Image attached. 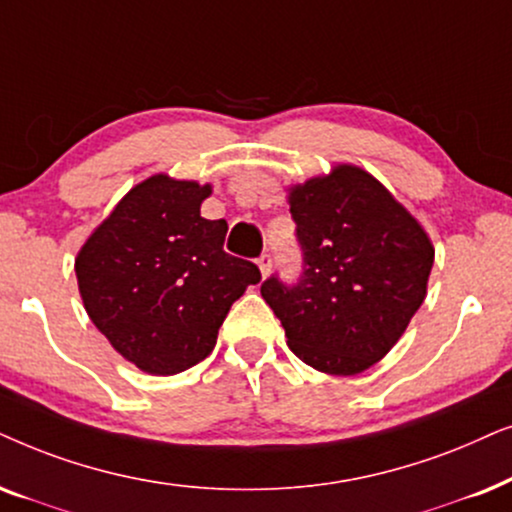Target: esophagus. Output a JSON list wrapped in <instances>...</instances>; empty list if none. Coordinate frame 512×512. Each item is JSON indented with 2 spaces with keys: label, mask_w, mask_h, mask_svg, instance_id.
I'll return each mask as SVG.
<instances>
[{
  "label": "esophagus",
  "mask_w": 512,
  "mask_h": 512,
  "mask_svg": "<svg viewBox=\"0 0 512 512\" xmlns=\"http://www.w3.org/2000/svg\"><path fill=\"white\" fill-rule=\"evenodd\" d=\"M257 264H260L262 276H267L269 271H271V267H274V257H271V252H262L260 260H257Z\"/></svg>",
  "instance_id": "esophagus-1"
}]
</instances>
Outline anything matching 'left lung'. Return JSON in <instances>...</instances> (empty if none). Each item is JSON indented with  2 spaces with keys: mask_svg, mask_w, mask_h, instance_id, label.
<instances>
[{
  "mask_svg": "<svg viewBox=\"0 0 512 512\" xmlns=\"http://www.w3.org/2000/svg\"><path fill=\"white\" fill-rule=\"evenodd\" d=\"M302 274L262 283L288 346L320 372L351 377L393 349L426 297L433 245L391 192L356 166L290 189Z\"/></svg>",
  "mask_w": 512,
  "mask_h": 512,
  "instance_id": "obj_1",
  "label": "left lung"
}]
</instances>
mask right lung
Wrapping results in <instances>:
<instances>
[{"label":"right lung","mask_w":512,"mask_h":512,"mask_svg":"<svg viewBox=\"0 0 512 512\" xmlns=\"http://www.w3.org/2000/svg\"><path fill=\"white\" fill-rule=\"evenodd\" d=\"M208 185L154 175L133 187L77 255L93 325L147 374L185 372L215 349L231 304L260 283L224 252L227 222L201 217Z\"/></svg>","instance_id":"add662e5"}]
</instances>
